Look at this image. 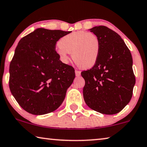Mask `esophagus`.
Masks as SVG:
<instances>
[{
  "label": "esophagus",
  "mask_w": 147,
  "mask_h": 147,
  "mask_svg": "<svg viewBox=\"0 0 147 147\" xmlns=\"http://www.w3.org/2000/svg\"><path fill=\"white\" fill-rule=\"evenodd\" d=\"M75 74H76V76H80V74H81V72H80V71H77V70H76V71H75Z\"/></svg>",
  "instance_id": "esophagus-1"
}]
</instances>
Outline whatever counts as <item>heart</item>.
I'll list each match as a JSON object with an SVG mask.
<instances>
[{"instance_id": "heart-1", "label": "heart", "mask_w": 147, "mask_h": 147, "mask_svg": "<svg viewBox=\"0 0 147 147\" xmlns=\"http://www.w3.org/2000/svg\"><path fill=\"white\" fill-rule=\"evenodd\" d=\"M56 52L64 63L69 61V54L72 53L74 62L84 69L94 66L98 59L100 41L95 34L85 31L74 32L60 39Z\"/></svg>"}]
</instances>
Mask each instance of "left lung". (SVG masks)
I'll return each instance as SVG.
<instances>
[{"label": "left lung", "instance_id": "obj_1", "mask_svg": "<svg viewBox=\"0 0 147 147\" xmlns=\"http://www.w3.org/2000/svg\"><path fill=\"white\" fill-rule=\"evenodd\" d=\"M99 38L100 52L92 69L82 72L83 96L90 109L105 115L118 113L131 99L136 78L131 52L119 34L105 26L89 29Z\"/></svg>", "mask_w": 147, "mask_h": 147}]
</instances>
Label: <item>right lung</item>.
<instances>
[{"instance_id": "add662e5", "label": "right lung", "mask_w": 147, "mask_h": 147, "mask_svg": "<svg viewBox=\"0 0 147 147\" xmlns=\"http://www.w3.org/2000/svg\"><path fill=\"white\" fill-rule=\"evenodd\" d=\"M71 31L38 28L20 40L10 65L11 94L25 111L42 115L62 104L75 78L73 67L62 63L55 44Z\"/></svg>"}]
</instances>
